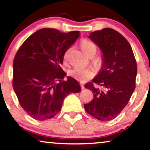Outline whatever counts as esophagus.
Wrapping results in <instances>:
<instances>
[{"instance_id": "esophagus-1", "label": "esophagus", "mask_w": 150, "mask_h": 150, "mask_svg": "<svg viewBox=\"0 0 150 150\" xmlns=\"http://www.w3.org/2000/svg\"><path fill=\"white\" fill-rule=\"evenodd\" d=\"M81 89H85V86H84V85L83 84H81Z\"/></svg>"}]
</instances>
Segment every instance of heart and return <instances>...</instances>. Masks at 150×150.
I'll return each instance as SVG.
<instances>
[{
	"label": "heart",
	"instance_id": "b5f03b06",
	"mask_svg": "<svg viewBox=\"0 0 150 150\" xmlns=\"http://www.w3.org/2000/svg\"><path fill=\"white\" fill-rule=\"evenodd\" d=\"M80 48H81V50L85 54L86 56L91 58L95 56L96 52H97V46L91 41L88 40H82L81 43H80ZM69 50H67L64 54V59H67V55H68ZM96 62L98 64H100L101 63V59H96ZM69 74L71 76L75 78L76 79L79 80V81H84L86 80L89 79V78L91 77L92 71L89 69L87 68H82V67H74L73 69L69 71Z\"/></svg>",
	"mask_w": 150,
	"mask_h": 150
}]
</instances>
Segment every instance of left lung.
Returning a JSON list of instances; mask_svg holds the SVG:
<instances>
[{"instance_id": "obj_1", "label": "left lung", "mask_w": 150, "mask_h": 150, "mask_svg": "<svg viewBox=\"0 0 150 150\" xmlns=\"http://www.w3.org/2000/svg\"><path fill=\"white\" fill-rule=\"evenodd\" d=\"M89 38L101 50L102 62L92 83L85 84L93 98L84 106L90 115L106 122L115 118L128 104L135 89L137 62L128 41L112 28L92 32Z\"/></svg>"}]
</instances>
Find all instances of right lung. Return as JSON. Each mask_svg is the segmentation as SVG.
I'll list each match as a JSON object with an SVG mask.
<instances>
[{"label":"right lung","mask_w":150,"mask_h":150,"mask_svg":"<svg viewBox=\"0 0 150 150\" xmlns=\"http://www.w3.org/2000/svg\"><path fill=\"white\" fill-rule=\"evenodd\" d=\"M80 36L79 30L61 33L42 28L26 39L16 53L13 65V87L20 106L39 121L52 118L69 94L79 93L76 80L61 67L66 51Z\"/></svg>","instance_id":"1"}]
</instances>
